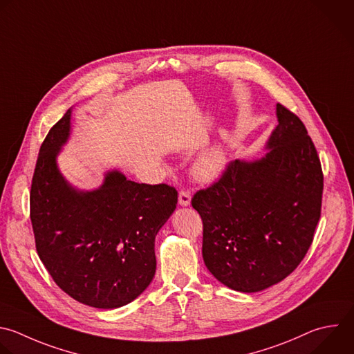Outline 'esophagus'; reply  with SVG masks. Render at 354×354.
<instances>
[{
    "label": "esophagus",
    "instance_id": "34e87169",
    "mask_svg": "<svg viewBox=\"0 0 354 354\" xmlns=\"http://www.w3.org/2000/svg\"><path fill=\"white\" fill-rule=\"evenodd\" d=\"M190 198H192V196H190V193L187 190H180L179 192V204L180 205H183V207L189 205L190 204Z\"/></svg>",
    "mask_w": 354,
    "mask_h": 354
}]
</instances>
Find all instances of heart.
I'll return each instance as SVG.
<instances>
[{
  "label": "heart",
  "instance_id": "b5f03b06",
  "mask_svg": "<svg viewBox=\"0 0 354 354\" xmlns=\"http://www.w3.org/2000/svg\"><path fill=\"white\" fill-rule=\"evenodd\" d=\"M226 167V153L221 146H214L207 150L196 161L193 172L197 179L203 182L216 180L225 171Z\"/></svg>",
  "mask_w": 354,
  "mask_h": 354
}]
</instances>
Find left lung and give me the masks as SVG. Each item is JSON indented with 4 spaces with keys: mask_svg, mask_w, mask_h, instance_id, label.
I'll return each mask as SVG.
<instances>
[{
    "mask_svg": "<svg viewBox=\"0 0 354 354\" xmlns=\"http://www.w3.org/2000/svg\"><path fill=\"white\" fill-rule=\"evenodd\" d=\"M278 127L257 161H232L196 192L203 259L225 286L264 290L290 275L308 252L321 216L324 175L300 118L277 104Z\"/></svg>",
    "mask_w": 354,
    "mask_h": 354,
    "instance_id": "obj_1",
    "label": "left lung"
}]
</instances>
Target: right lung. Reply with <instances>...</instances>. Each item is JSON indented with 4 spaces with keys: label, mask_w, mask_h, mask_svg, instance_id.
Here are the masks:
<instances>
[{
    "label": "right lung",
    "mask_w": 354,
    "mask_h": 354,
    "mask_svg": "<svg viewBox=\"0 0 354 354\" xmlns=\"http://www.w3.org/2000/svg\"><path fill=\"white\" fill-rule=\"evenodd\" d=\"M71 109L50 129L37 157L30 219L37 254L75 300L116 308L146 290L156 274L154 242L176 208L175 187L128 180L118 171L91 192L73 189L57 167Z\"/></svg>",
    "instance_id": "add662e5"
}]
</instances>
